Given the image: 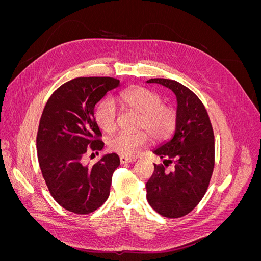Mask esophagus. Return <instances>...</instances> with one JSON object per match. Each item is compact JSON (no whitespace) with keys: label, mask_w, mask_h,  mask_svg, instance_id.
I'll return each mask as SVG.
<instances>
[{"label":"esophagus","mask_w":261,"mask_h":261,"mask_svg":"<svg viewBox=\"0 0 261 261\" xmlns=\"http://www.w3.org/2000/svg\"><path fill=\"white\" fill-rule=\"evenodd\" d=\"M120 160H121L122 164H124V163H132V162H135L136 161L135 158H127V156H124V155L120 156Z\"/></svg>","instance_id":"esophagus-1"}]
</instances>
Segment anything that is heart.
<instances>
[{"label":"heart","instance_id":"heart-1","mask_svg":"<svg viewBox=\"0 0 261 261\" xmlns=\"http://www.w3.org/2000/svg\"><path fill=\"white\" fill-rule=\"evenodd\" d=\"M118 101L125 108L139 114L137 128L144 129L136 133L116 134L109 140L111 151L124 156H134L148 144L150 135L155 140H162L174 130L176 125L175 110L163 105L161 97L156 92L144 87H132L118 94ZM94 118L102 130L113 132L116 127L117 118L114 102L110 99L101 101L94 111Z\"/></svg>","mask_w":261,"mask_h":261}]
</instances>
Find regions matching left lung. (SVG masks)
Masks as SVG:
<instances>
[{
    "label": "left lung",
    "mask_w": 261,
    "mask_h": 261,
    "mask_svg": "<svg viewBox=\"0 0 261 261\" xmlns=\"http://www.w3.org/2000/svg\"><path fill=\"white\" fill-rule=\"evenodd\" d=\"M176 96V125L171 139L153 150L163 160L146 184L147 200L159 215L180 218L191 212L206 194L215 168V135L207 110L184 85L165 78H151ZM175 163V171L165 167Z\"/></svg>",
    "instance_id": "8db88e82"
}]
</instances>
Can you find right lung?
<instances>
[{
	"label": "right lung",
	"instance_id": "obj_1",
	"mask_svg": "<svg viewBox=\"0 0 261 261\" xmlns=\"http://www.w3.org/2000/svg\"><path fill=\"white\" fill-rule=\"evenodd\" d=\"M118 86L112 77L74 78L52 93L39 123L37 153L45 184L60 206L77 215H88L106 202L120 165L116 153L93 165L82 162L87 149L99 151L105 146L94 106Z\"/></svg>",
	"mask_w": 261,
	"mask_h": 261
}]
</instances>
